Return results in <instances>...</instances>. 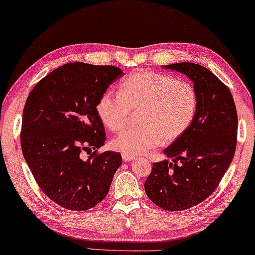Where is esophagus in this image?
Listing matches in <instances>:
<instances>
[{"label": "esophagus", "mask_w": 255, "mask_h": 255, "mask_svg": "<svg viewBox=\"0 0 255 255\" xmlns=\"http://www.w3.org/2000/svg\"><path fill=\"white\" fill-rule=\"evenodd\" d=\"M122 158H123L124 161H131V160L134 159V156L132 154H128V153H123V154H122Z\"/></svg>", "instance_id": "34e87169"}]
</instances>
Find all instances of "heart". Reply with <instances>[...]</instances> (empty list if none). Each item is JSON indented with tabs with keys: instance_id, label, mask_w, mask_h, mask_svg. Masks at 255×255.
Masks as SVG:
<instances>
[{
	"instance_id": "heart-1",
	"label": "heart",
	"mask_w": 255,
	"mask_h": 255,
	"mask_svg": "<svg viewBox=\"0 0 255 255\" xmlns=\"http://www.w3.org/2000/svg\"><path fill=\"white\" fill-rule=\"evenodd\" d=\"M197 93L191 83L161 73L142 71L121 82L120 95L107 90L96 104L101 122L116 132L128 124L130 110L138 111L140 127L127 128L111 141L116 151L141 154L161 140L172 142L193 123Z\"/></svg>"
}]
</instances>
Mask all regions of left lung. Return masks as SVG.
I'll return each mask as SVG.
<instances>
[{
    "instance_id": "1",
    "label": "left lung",
    "mask_w": 255,
    "mask_h": 255,
    "mask_svg": "<svg viewBox=\"0 0 255 255\" xmlns=\"http://www.w3.org/2000/svg\"><path fill=\"white\" fill-rule=\"evenodd\" d=\"M163 68L182 73L194 83L197 110L188 130L153 165L145 191L153 203L168 211L189 209L210 196L235 155L238 117L231 92L203 66L177 62Z\"/></svg>"
}]
</instances>
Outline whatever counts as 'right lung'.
I'll return each mask as SVG.
<instances>
[{"label": "right lung", "instance_id": "right-lung-1", "mask_svg": "<svg viewBox=\"0 0 255 255\" xmlns=\"http://www.w3.org/2000/svg\"><path fill=\"white\" fill-rule=\"evenodd\" d=\"M115 66L62 65L34 86L23 110L20 146L40 189L68 210L83 211L103 201L122 155L106 151L104 125L96 104L123 76ZM82 150L91 155L81 158Z\"/></svg>", "mask_w": 255, "mask_h": 255}]
</instances>
